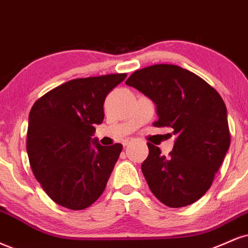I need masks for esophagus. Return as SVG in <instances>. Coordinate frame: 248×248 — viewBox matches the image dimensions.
<instances>
[{"label": "esophagus", "instance_id": "1", "mask_svg": "<svg viewBox=\"0 0 248 248\" xmlns=\"http://www.w3.org/2000/svg\"><path fill=\"white\" fill-rule=\"evenodd\" d=\"M130 142H132V139H126L124 142H122V144H124V147H127Z\"/></svg>", "mask_w": 248, "mask_h": 248}]
</instances>
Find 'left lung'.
I'll use <instances>...</instances> for the list:
<instances>
[{
    "instance_id": "8db88e82",
    "label": "left lung",
    "mask_w": 248,
    "mask_h": 248,
    "mask_svg": "<svg viewBox=\"0 0 248 248\" xmlns=\"http://www.w3.org/2000/svg\"><path fill=\"white\" fill-rule=\"evenodd\" d=\"M126 84L156 105L155 127H171L175 142L169 157L148 143L142 172L149 188L171 208L192 204L210 188L230 148L226 106L213 86L174 64L136 70Z\"/></svg>"
}]
</instances>
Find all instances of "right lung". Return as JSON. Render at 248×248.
Returning <instances> with one entry per match:
<instances>
[{
	"instance_id": "add662e5",
	"label": "right lung",
	"mask_w": 248,
	"mask_h": 248,
	"mask_svg": "<svg viewBox=\"0 0 248 248\" xmlns=\"http://www.w3.org/2000/svg\"><path fill=\"white\" fill-rule=\"evenodd\" d=\"M126 77L71 79L32 106L26 150L35 179L55 203L82 210L103 194L122 144L104 147L92 136L104 120L106 95Z\"/></svg>"
}]
</instances>
